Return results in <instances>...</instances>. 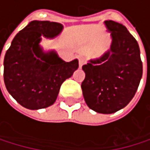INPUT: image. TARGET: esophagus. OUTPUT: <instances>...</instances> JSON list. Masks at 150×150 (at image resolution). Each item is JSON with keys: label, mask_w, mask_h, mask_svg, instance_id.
I'll return each instance as SVG.
<instances>
[{"label": "esophagus", "mask_w": 150, "mask_h": 150, "mask_svg": "<svg viewBox=\"0 0 150 150\" xmlns=\"http://www.w3.org/2000/svg\"><path fill=\"white\" fill-rule=\"evenodd\" d=\"M84 64H85V60H84V58L80 57V58H79V67H82Z\"/></svg>", "instance_id": "34e87169"}]
</instances>
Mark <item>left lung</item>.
<instances>
[{"instance_id": "obj_1", "label": "left lung", "mask_w": 150, "mask_h": 150, "mask_svg": "<svg viewBox=\"0 0 150 150\" xmlns=\"http://www.w3.org/2000/svg\"><path fill=\"white\" fill-rule=\"evenodd\" d=\"M111 32V48L101 57L83 66L84 101L96 112L110 114L124 108L134 97L142 77L137 40L122 24L105 21Z\"/></svg>"}]
</instances>
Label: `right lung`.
<instances>
[{
  "label": "right lung",
  "instance_id": "obj_1",
  "mask_svg": "<svg viewBox=\"0 0 150 150\" xmlns=\"http://www.w3.org/2000/svg\"><path fill=\"white\" fill-rule=\"evenodd\" d=\"M63 25L33 21L13 38L4 57L3 78L10 94L21 106L38 110L52 105L60 86L78 68V60H62L55 51L44 52L41 36L52 38ZM1 56V54H0Z\"/></svg>",
  "mask_w": 150,
  "mask_h": 150
}]
</instances>
